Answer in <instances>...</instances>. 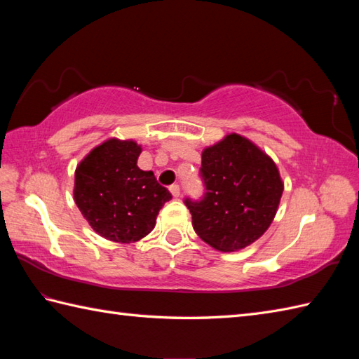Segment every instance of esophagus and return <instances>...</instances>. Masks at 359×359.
Masks as SVG:
<instances>
[{"instance_id":"34e87169","label":"esophagus","mask_w":359,"mask_h":359,"mask_svg":"<svg viewBox=\"0 0 359 359\" xmlns=\"http://www.w3.org/2000/svg\"><path fill=\"white\" fill-rule=\"evenodd\" d=\"M170 191H171V194H172L174 197H179V196H180V187H179L177 184H172V185L170 187Z\"/></svg>"}]
</instances>
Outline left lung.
<instances>
[{
    "label": "left lung",
    "instance_id": "left-lung-1",
    "mask_svg": "<svg viewBox=\"0 0 359 359\" xmlns=\"http://www.w3.org/2000/svg\"><path fill=\"white\" fill-rule=\"evenodd\" d=\"M203 194L185 197L193 228L220 251L245 248L266 231L284 184L273 160L238 134L202 152Z\"/></svg>",
    "mask_w": 359,
    "mask_h": 359
}]
</instances>
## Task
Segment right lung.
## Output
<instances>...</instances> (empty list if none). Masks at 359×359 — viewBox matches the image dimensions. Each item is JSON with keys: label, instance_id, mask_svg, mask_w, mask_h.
<instances>
[{"label": "right lung", "instance_id": "right-lung-1", "mask_svg": "<svg viewBox=\"0 0 359 359\" xmlns=\"http://www.w3.org/2000/svg\"><path fill=\"white\" fill-rule=\"evenodd\" d=\"M142 148L111 139L90 151L75 171L74 197L89 225L114 242H135L156 225L171 193L152 171L137 166Z\"/></svg>", "mask_w": 359, "mask_h": 359}]
</instances>
